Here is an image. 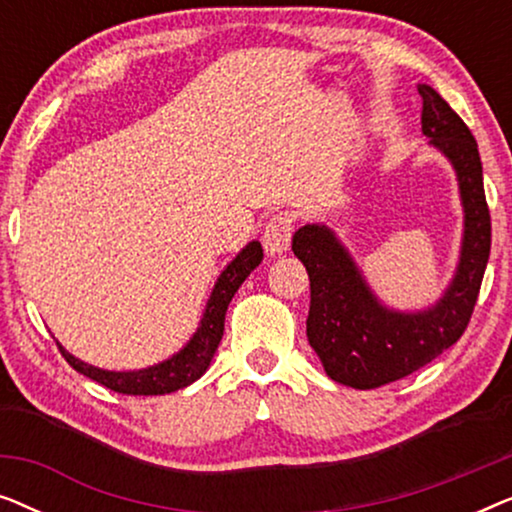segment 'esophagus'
Returning <instances> with one entry per match:
<instances>
[{"label": "esophagus", "mask_w": 512, "mask_h": 512, "mask_svg": "<svg viewBox=\"0 0 512 512\" xmlns=\"http://www.w3.org/2000/svg\"><path fill=\"white\" fill-rule=\"evenodd\" d=\"M293 233V216L286 212H279L270 216V221L265 223L263 230V247L268 251V256H282L289 249Z\"/></svg>", "instance_id": "obj_1"}]
</instances>
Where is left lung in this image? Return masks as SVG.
Wrapping results in <instances>:
<instances>
[{
    "mask_svg": "<svg viewBox=\"0 0 512 512\" xmlns=\"http://www.w3.org/2000/svg\"><path fill=\"white\" fill-rule=\"evenodd\" d=\"M422 132L454 167L464 207V237L452 282L424 310L387 307L345 244L324 223H307L293 235V254L310 275L307 340L333 382L375 389L415 373L461 338L478 300L492 247V221L482 186V163L466 123L426 83Z\"/></svg>",
    "mask_w": 512,
    "mask_h": 512,
    "instance_id": "left-lung-1",
    "label": "left lung"
}]
</instances>
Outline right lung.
I'll return each mask as SVG.
<instances>
[{"label": "right lung", "mask_w": 512, "mask_h": 512, "mask_svg": "<svg viewBox=\"0 0 512 512\" xmlns=\"http://www.w3.org/2000/svg\"><path fill=\"white\" fill-rule=\"evenodd\" d=\"M261 261L263 247L261 242L254 240L249 242L226 268H223L212 289V296L207 300L205 312H202L198 331H195L191 335V340H188L177 354H172L170 359L139 370H104L76 359L74 354H69L58 342L60 352L76 373L86 375L90 380L104 384L107 389L118 391V394L160 396L184 389L205 375V370L209 368V363H212L216 354V347H219V342L223 338V324H226V310L230 300H233L244 279L258 268Z\"/></svg>", "instance_id": "right-lung-1"}]
</instances>
